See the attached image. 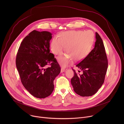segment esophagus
Returning a JSON list of instances; mask_svg holds the SVG:
<instances>
[{"mask_svg": "<svg viewBox=\"0 0 124 124\" xmlns=\"http://www.w3.org/2000/svg\"><path fill=\"white\" fill-rule=\"evenodd\" d=\"M66 69H64V68H61V73H63V72H65L66 70Z\"/></svg>", "mask_w": 124, "mask_h": 124, "instance_id": "esophagus-1", "label": "esophagus"}]
</instances>
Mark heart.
Masks as SVG:
<instances>
[{"instance_id": "obj_1", "label": "heart", "mask_w": 124, "mask_h": 124, "mask_svg": "<svg viewBox=\"0 0 124 124\" xmlns=\"http://www.w3.org/2000/svg\"><path fill=\"white\" fill-rule=\"evenodd\" d=\"M94 41V34L91 31L70 30L60 33L58 37H54L50 43L51 49L56 55L62 54L65 46V51L68 55L58 58L59 64L66 67L74 59L76 61L84 59L90 53Z\"/></svg>"}]
</instances>
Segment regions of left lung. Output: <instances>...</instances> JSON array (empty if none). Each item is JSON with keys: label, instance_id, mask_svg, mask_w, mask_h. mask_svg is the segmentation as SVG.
<instances>
[{"label": "left lung", "instance_id": "obj_1", "mask_svg": "<svg viewBox=\"0 0 124 124\" xmlns=\"http://www.w3.org/2000/svg\"><path fill=\"white\" fill-rule=\"evenodd\" d=\"M96 40L94 48L76 66L82 70V74H78L72 69L75 75L71 84L74 91L82 97L92 96L97 92L104 82L107 71V56L103 41L97 32Z\"/></svg>", "mask_w": 124, "mask_h": 124}]
</instances>
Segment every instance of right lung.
<instances>
[{
	"mask_svg": "<svg viewBox=\"0 0 124 124\" xmlns=\"http://www.w3.org/2000/svg\"><path fill=\"white\" fill-rule=\"evenodd\" d=\"M52 34L33 30L26 36L17 51L16 64L22 83L34 97L43 99L54 90V81L61 68L54 54L50 53ZM49 63L48 68L46 66Z\"/></svg>",
	"mask_w": 124,
	"mask_h": 124,
	"instance_id": "right-lung-1",
	"label": "right lung"
}]
</instances>
